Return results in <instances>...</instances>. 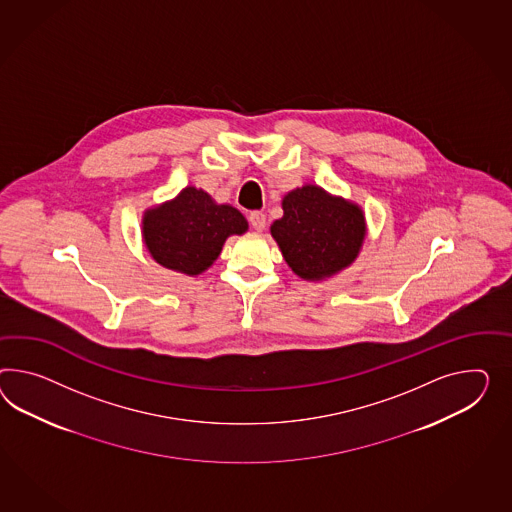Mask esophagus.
<instances>
[{
  "label": "esophagus",
  "instance_id": "esophagus-1",
  "mask_svg": "<svg viewBox=\"0 0 512 512\" xmlns=\"http://www.w3.org/2000/svg\"><path fill=\"white\" fill-rule=\"evenodd\" d=\"M249 223L256 232H262L263 228H265V215H263L262 211H250Z\"/></svg>",
  "mask_w": 512,
  "mask_h": 512
}]
</instances>
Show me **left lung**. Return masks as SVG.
<instances>
[{
    "label": "left lung",
    "mask_w": 512,
    "mask_h": 512,
    "mask_svg": "<svg viewBox=\"0 0 512 512\" xmlns=\"http://www.w3.org/2000/svg\"><path fill=\"white\" fill-rule=\"evenodd\" d=\"M284 217L271 234L289 267L304 280L336 275L354 262L366 236L364 213L321 187L304 185L282 202Z\"/></svg>",
    "instance_id": "8db88e82"
}]
</instances>
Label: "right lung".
Masks as SVG:
<instances>
[{
	"instance_id": "right-lung-1",
	"label": "right lung",
	"mask_w": 512,
	"mask_h": 512,
	"mask_svg": "<svg viewBox=\"0 0 512 512\" xmlns=\"http://www.w3.org/2000/svg\"><path fill=\"white\" fill-rule=\"evenodd\" d=\"M249 224L232 206L215 204L195 187L145 213L143 237L152 258L172 271L200 275L221 254L226 237L245 234Z\"/></svg>"
}]
</instances>
